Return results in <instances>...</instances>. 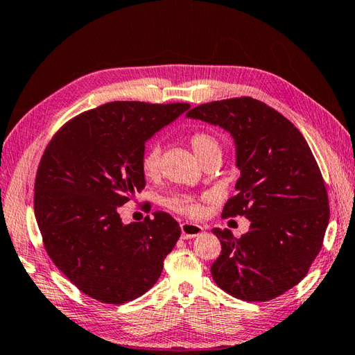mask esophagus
<instances>
[{"mask_svg": "<svg viewBox=\"0 0 355 355\" xmlns=\"http://www.w3.org/2000/svg\"><path fill=\"white\" fill-rule=\"evenodd\" d=\"M205 231V227L200 225H196V223H182L180 225V232H182V239H194L198 237V235H202Z\"/></svg>", "mask_w": 355, "mask_h": 355, "instance_id": "34e87169", "label": "esophagus"}]
</instances>
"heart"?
<instances>
[{
	"label": "heart",
	"mask_w": 355,
	"mask_h": 355,
	"mask_svg": "<svg viewBox=\"0 0 355 355\" xmlns=\"http://www.w3.org/2000/svg\"><path fill=\"white\" fill-rule=\"evenodd\" d=\"M193 152L203 164L212 156L220 155L218 139L207 130H196L188 137ZM141 170L147 179H156L161 175V147L159 144H152L141 157ZM203 198H194L190 194H176L167 200V207L190 218H198L202 216Z\"/></svg>",
	"instance_id": "b5f03b06"
}]
</instances>
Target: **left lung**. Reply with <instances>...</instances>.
Returning <instances> with one entry per match:
<instances>
[{"mask_svg": "<svg viewBox=\"0 0 355 355\" xmlns=\"http://www.w3.org/2000/svg\"><path fill=\"white\" fill-rule=\"evenodd\" d=\"M187 116L232 135L240 179L222 217L250 220L240 239L212 230L222 243L212 279L248 302L281 296L309 273L329 220L325 182L309 144L284 115L252 97L211 101Z\"/></svg>", "mask_w": 355, "mask_h": 355, "instance_id": "obj_1", "label": "left lung"}]
</instances>
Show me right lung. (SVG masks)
I'll return each instance as SVG.
<instances>
[{"label":"right lung","mask_w":355,"mask_h":355,"mask_svg":"<svg viewBox=\"0 0 355 355\" xmlns=\"http://www.w3.org/2000/svg\"><path fill=\"white\" fill-rule=\"evenodd\" d=\"M187 109L111 101L74 116L46 146L35 182L36 222L54 266L89 297L129 302L161 277L179 223L156 211L124 225L118 211L146 187V141Z\"/></svg>","instance_id":"right-lung-1"}]
</instances>
